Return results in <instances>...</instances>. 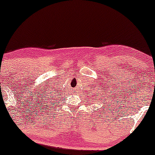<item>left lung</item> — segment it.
Here are the masks:
<instances>
[{"label": "left lung", "mask_w": 155, "mask_h": 155, "mask_svg": "<svg viewBox=\"0 0 155 155\" xmlns=\"http://www.w3.org/2000/svg\"><path fill=\"white\" fill-rule=\"evenodd\" d=\"M104 100H106V98H104ZM107 104H109V106H110L111 103H109V102H107ZM107 104H106V105H104V106H106V107H108V106H107ZM105 107H104V108H105Z\"/></svg>", "instance_id": "8db88e82"}]
</instances>
